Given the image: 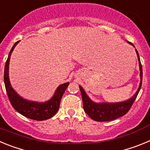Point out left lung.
<instances>
[{"label":"left lung","mask_w":150,"mask_h":150,"mask_svg":"<svg viewBox=\"0 0 150 150\" xmlns=\"http://www.w3.org/2000/svg\"><path fill=\"white\" fill-rule=\"evenodd\" d=\"M127 43L134 47V46L132 43H130L128 41H127ZM135 51H136V53H137V59H138L139 62L140 82L138 88H137V91L129 99L124 100V101L113 102V103H110V102H99V103H97V102L93 101L86 94V92L85 91L84 88L81 86H79V89L81 91L82 98H83V108H84L85 112H86L91 120L97 122L111 121V120H116L117 118L124 116L130 110L132 105L133 104L134 101L137 98V95H138L140 88H141V85H142V66H141V63H140V56H139V54L136 49H135Z\"/></svg>","instance_id":"obj_1"}]
</instances>
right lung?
<instances>
[{"label":"right lung","mask_w":150,"mask_h":150,"mask_svg":"<svg viewBox=\"0 0 150 150\" xmlns=\"http://www.w3.org/2000/svg\"><path fill=\"white\" fill-rule=\"evenodd\" d=\"M19 41H17L13 45L10 50L4 67V84L8 98L13 108L22 116L38 121L50 119L58 112L60 106V101L69 83L60 85L55 90L53 96L50 100L45 102H38L25 99L17 93L12 87L9 78V65H10V56L13 50Z\"/></svg>","instance_id":"add662e5"}]
</instances>
